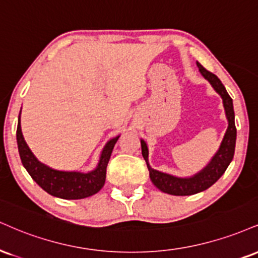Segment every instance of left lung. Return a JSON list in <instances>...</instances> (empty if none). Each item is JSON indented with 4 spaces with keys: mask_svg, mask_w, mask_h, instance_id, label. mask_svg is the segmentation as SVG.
<instances>
[{
    "mask_svg": "<svg viewBox=\"0 0 258 258\" xmlns=\"http://www.w3.org/2000/svg\"><path fill=\"white\" fill-rule=\"evenodd\" d=\"M197 66L200 68L202 76L206 78L208 82L213 85L215 91L222 97L223 107L226 110V116L228 119V128L226 132L225 138L221 143L219 151L216 153L210 163L204 168L202 172L198 173L192 178H176V176L161 173L159 170H155L149 166L148 163V147L145 142L141 141L142 144V155L147 162L149 175H150L151 181L160 188L162 192L169 195H175V196H190V195L198 194L207 188H209L213 184H215L218 180L221 178V175L226 172L227 167L233 160L234 149H235V139H237V128L234 123V110H233V102H232L231 96L226 91L225 86L221 83L215 74L206 70L201 63L197 62Z\"/></svg>",
    "mask_w": 258,
    "mask_h": 258,
    "instance_id": "1",
    "label": "left lung"
}]
</instances>
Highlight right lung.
<instances>
[{
    "instance_id": "right-lung-1",
    "label": "right lung",
    "mask_w": 258,
    "mask_h": 258,
    "mask_svg": "<svg viewBox=\"0 0 258 258\" xmlns=\"http://www.w3.org/2000/svg\"><path fill=\"white\" fill-rule=\"evenodd\" d=\"M117 139L119 137H115L107 143L102 151L97 168L92 172H61L40 163L35 155L31 153L21 132L20 115L17 128V142L20 159L31 178L49 195L63 200H82L97 194L103 187L108 162Z\"/></svg>"
}]
</instances>
